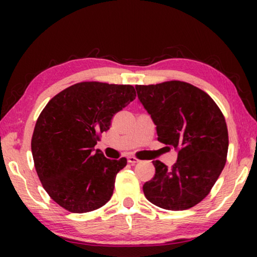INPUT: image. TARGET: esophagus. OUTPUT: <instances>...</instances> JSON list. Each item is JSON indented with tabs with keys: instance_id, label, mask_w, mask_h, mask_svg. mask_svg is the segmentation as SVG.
Returning <instances> with one entry per match:
<instances>
[{
	"instance_id": "1",
	"label": "esophagus",
	"mask_w": 257,
	"mask_h": 257,
	"mask_svg": "<svg viewBox=\"0 0 257 257\" xmlns=\"http://www.w3.org/2000/svg\"><path fill=\"white\" fill-rule=\"evenodd\" d=\"M127 161L130 164H132V165H136V164H138L139 163V159H137L136 157H133V156H128L127 157Z\"/></svg>"
}]
</instances>
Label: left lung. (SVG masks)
<instances>
[{
	"label": "left lung",
	"instance_id": "1",
	"mask_svg": "<svg viewBox=\"0 0 257 257\" xmlns=\"http://www.w3.org/2000/svg\"><path fill=\"white\" fill-rule=\"evenodd\" d=\"M136 90L157 126L158 140L178 151L172 168L153 161L156 174L143 186L144 194L168 210L198 205L226 165L228 130L222 112L205 91L180 80L136 85Z\"/></svg>",
	"mask_w": 257,
	"mask_h": 257
}]
</instances>
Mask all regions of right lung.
I'll return each mask as SVG.
<instances>
[{"mask_svg": "<svg viewBox=\"0 0 257 257\" xmlns=\"http://www.w3.org/2000/svg\"><path fill=\"white\" fill-rule=\"evenodd\" d=\"M136 98L132 85L77 83L52 98L35 125L31 152L50 198L72 213L104 206L126 158L111 160L94 146L113 115Z\"/></svg>", "mask_w": 257, "mask_h": 257, "instance_id": "add662e5", "label": "right lung"}]
</instances>
